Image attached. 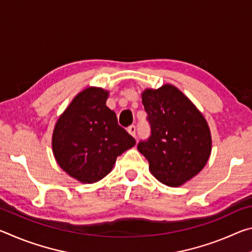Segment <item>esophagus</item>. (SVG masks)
Returning a JSON list of instances; mask_svg holds the SVG:
<instances>
[{
    "label": "esophagus",
    "mask_w": 252,
    "mask_h": 252,
    "mask_svg": "<svg viewBox=\"0 0 252 252\" xmlns=\"http://www.w3.org/2000/svg\"><path fill=\"white\" fill-rule=\"evenodd\" d=\"M127 132H129V133L132 135V136H134L135 138V132H136V126H130L129 127H127Z\"/></svg>",
    "instance_id": "1"
}]
</instances>
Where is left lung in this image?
Masks as SVG:
<instances>
[{
	"label": "left lung",
	"mask_w": 252,
	"mask_h": 252,
	"mask_svg": "<svg viewBox=\"0 0 252 252\" xmlns=\"http://www.w3.org/2000/svg\"><path fill=\"white\" fill-rule=\"evenodd\" d=\"M142 103L151 135L138 143L149 169L158 180L179 187L201 171L211 153L206 119L183 93L171 84L147 89Z\"/></svg>",
	"instance_id": "left-lung-1"
}]
</instances>
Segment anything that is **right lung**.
<instances>
[{"label":"right lung","mask_w":252,"mask_h":252,"mask_svg":"<svg viewBox=\"0 0 252 252\" xmlns=\"http://www.w3.org/2000/svg\"><path fill=\"white\" fill-rule=\"evenodd\" d=\"M109 92L88 88L76 95L59 118L52 135L55 160L82 183L101 180L117 158L135 144L119 126L116 113L105 105Z\"/></svg>","instance_id":"add662e5"}]
</instances>
